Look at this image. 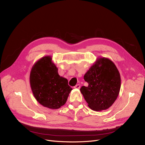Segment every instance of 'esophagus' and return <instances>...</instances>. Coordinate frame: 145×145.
<instances>
[{"label": "esophagus", "mask_w": 145, "mask_h": 145, "mask_svg": "<svg viewBox=\"0 0 145 145\" xmlns=\"http://www.w3.org/2000/svg\"><path fill=\"white\" fill-rule=\"evenodd\" d=\"M74 88H76V89H80V84H76V86H74Z\"/></svg>", "instance_id": "obj_1"}]
</instances>
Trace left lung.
<instances>
[{"mask_svg":"<svg viewBox=\"0 0 145 145\" xmlns=\"http://www.w3.org/2000/svg\"><path fill=\"white\" fill-rule=\"evenodd\" d=\"M84 79L89 85L82 86L80 91L90 108L100 111L112 106L121 88L120 74L112 61L106 57L97 59Z\"/></svg>","mask_w":145,"mask_h":145,"instance_id":"1","label":"left lung"}]
</instances>
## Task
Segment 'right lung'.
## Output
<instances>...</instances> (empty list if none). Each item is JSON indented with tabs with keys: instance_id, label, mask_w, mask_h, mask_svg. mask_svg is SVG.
<instances>
[{
	"instance_id": "1",
	"label": "right lung",
	"mask_w": 145,
	"mask_h": 145,
	"mask_svg": "<svg viewBox=\"0 0 145 145\" xmlns=\"http://www.w3.org/2000/svg\"><path fill=\"white\" fill-rule=\"evenodd\" d=\"M33 93L39 103L50 109H58L66 103L72 89L67 79L61 77L52 57H42L33 66L30 75Z\"/></svg>"
}]
</instances>
